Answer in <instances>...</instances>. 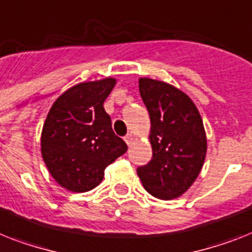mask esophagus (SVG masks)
<instances>
[{"label":"esophagus","mask_w":252,"mask_h":252,"mask_svg":"<svg viewBox=\"0 0 252 252\" xmlns=\"http://www.w3.org/2000/svg\"><path fill=\"white\" fill-rule=\"evenodd\" d=\"M132 140H134V135L132 134H127L125 136V141H126V144L127 145H130L131 143H132Z\"/></svg>","instance_id":"esophagus-1"}]
</instances>
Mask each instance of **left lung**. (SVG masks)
I'll list each match as a JSON object with an SVG mask.
<instances>
[{
  "label": "left lung",
  "instance_id": "left-lung-1",
  "mask_svg": "<svg viewBox=\"0 0 252 252\" xmlns=\"http://www.w3.org/2000/svg\"><path fill=\"white\" fill-rule=\"evenodd\" d=\"M141 99L149 112L153 157L139 167L145 190L159 199H174L190 188L202 170L207 139L192 99L170 84L139 78Z\"/></svg>",
  "mask_w": 252,
  "mask_h": 252
}]
</instances>
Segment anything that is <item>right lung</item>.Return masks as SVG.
Masks as SVG:
<instances>
[{"label": "right lung", "mask_w": 252, "mask_h": 252, "mask_svg": "<svg viewBox=\"0 0 252 252\" xmlns=\"http://www.w3.org/2000/svg\"><path fill=\"white\" fill-rule=\"evenodd\" d=\"M114 85L113 77L74 85L50 108L41 153L51 176L66 190L84 193L97 187L105 167L127 151L103 107Z\"/></svg>", "instance_id": "add662e5"}]
</instances>
